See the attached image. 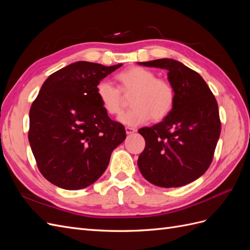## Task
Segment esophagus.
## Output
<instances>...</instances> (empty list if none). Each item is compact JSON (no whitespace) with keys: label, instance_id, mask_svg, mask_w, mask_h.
Masks as SVG:
<instances>
[{"label":"esophagus","instance_id":"1","mask_svg":"<svg viewBox=\"0 0 250 250\" xmlns=\"http://www.w3.org/2000/svg\"><path fill=\"white\" fill-rule=\"evenodd\" d=\"M125 130H126V133H127L128 135L132 134V133H134V132H137V129H135V128H132V127H126Z\"/></svg>","mask_w":250,"mask_h":250}]
</instances>
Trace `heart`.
I'll return each instance as SVG.
<instances>
[{
    "label": "heart",
    "mask_w": 250,
    "mask_h": 250,
    "mask_svg": "<svg viewBox=\"0 0 250 250\" xmlns=\"http://www.w3.org/2000/svg\"><path fill=\"white\" fill-rule=\"evenodd\" d=\"M121 89L132 93V108L119 117V122L130 127L146 124L152 118L160 121L171 112L175 102V92L169 82L156 78L155 74L141 66L130 67L118 75ZM96 95L102 108L108 115L116 116L122 111L121 90L107 79L97 84Z\"/></svg>",
    "instance_id": "heart-1"
}]
</instances>
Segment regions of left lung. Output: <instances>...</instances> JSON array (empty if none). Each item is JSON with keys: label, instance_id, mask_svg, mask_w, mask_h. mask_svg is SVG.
Segmentation results:
<instances>
[{"label": "left lung", "instance_id": "1", "mask_svg": "<svg viewBox=\"0 0 250 250\" xmlns=\"http://www.w3.org/2000/svg\"><path fill=\"white\" fill-rule=\"evenodd\" d=\"M139 64L167 70L175 92L169 115L139 130L146 142L139 169L154 186H186L203 175L213 161L221 131L217 101L200 75L178 60L163 58Z\"/></svg>", "mask_w": 250, "mask_h": 250}]
</instances>
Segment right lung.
I'll list each match as a JSON object with an SVG mask.
<instances>
[{
	"label": "right lung",
	"mask_w": 250,
	"mask_h": 250,
	"mask_svg": "<svg viewBox=\"0 0 250 250\" xmlns=\"http://www.w3.org/2000/svg\"><path fill=\"white\" fill-rule=\"evenodd\" d=\"M122 66L77 62L53 73L30 108L29 143L41 173L64 190H80L101 177L126 139L98 100L97 84Z\"/></svg>",
	"instance_id": "obj_1"
}]
</instances>
